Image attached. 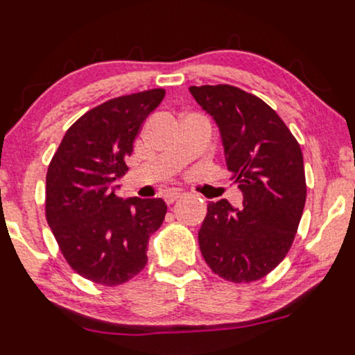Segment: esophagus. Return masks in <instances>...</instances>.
Segmentation results:
<instances>
[{"instance_id":"1","label":"esophagus","mask_w":355,"mask_h":355,"mask_svg":"<svg viewBox=\"0 0 355 355\" xmlns=\"http://www.w3.org/2000/svg\"><path fill=\"white\" fill-rule=\"evenodd\" d=\"M181 196H182V193H178V191H169V193L164 194V201L168 204H173L174 201H178Z\"/></svg>"}]
</instances>
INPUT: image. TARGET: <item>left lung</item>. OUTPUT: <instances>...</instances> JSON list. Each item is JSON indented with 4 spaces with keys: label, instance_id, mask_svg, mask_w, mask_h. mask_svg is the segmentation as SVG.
<instances>
[{
    "label": "left lung",
    "instance_id": "obj_1",
    "mask_svg": "<svg viewBox=\"0 0 355 355\" xmlns=\"http://www.w3.org/2000/svg\"><path fill=\"white\" fill-rule=\"evenodd\" d=\"M193 98L219 129L231 179L243 207L207 204L199 229L204 261L226 281L268 276L293 245L306 204L301 146L284 121L257 96L229 85L191 86Z\"/></svg>",
    "mask_w": 355,
    "mask_h": 355
}]
</instances>
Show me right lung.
I'll return each mask as SVG.
<instances>
[{
  "mask_svg": "<svg viewBox=\"0 0 355 355\" xmlns=\"http://www.w3.org/2000/svg\"><path fill=\"white\" fill-rule=\"evenodd\" d=\"M164 89L121 96L87 111L66 131L46 174V219L79 276L118 286L144 269L149 236L168 206L161 198L121 199L116 181L143 121Z\"/></svg>",
  "mask_w": 355,
  "mask_h": 355,
  "instance_id": "right-lung-1",
  "label": "right lung"
}]
</instances>
